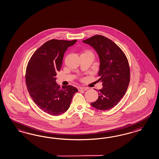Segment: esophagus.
<instances>
[{"label":"esophagus","mask_w":159,"mask_h":159,"mask_svg":"<svg viewBox=\"0 0 159 159\" xmlns=\"http://www.w3.org/2000/svg\"><path fill=\"white\" fill-rule=\"evenodd\" d=\"M88 89L87 87H78V90L79 91H86Z\"/></svg>","instance_id":"34e87169"}]
</instances>
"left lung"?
Listing matches in <instances>:
<instances>
[{"label":"left lung","mask_w":159,"mask_h":159,"mask_svg":"<svg viewBox=\"0 0 159 159\" xmlns=\"http://www.w3.org/2000/svg\"><path fill=\"white\" fill-rule=\"evenodd\" d=\"M95 49L100 59L98 81L102 83L98 98L91 103L101 111L113 108L124 96L130 80L128 59L120 48L111 39L96 35L83 41Z\"/></svg>","instance_id":"obj_1"}]
</instances>
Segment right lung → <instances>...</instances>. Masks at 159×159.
Returning <instances> with one entry per match:
<instances>
[{
    "mask_svg": "<svg viewBox=\"0 0 159 159\" xmlns=\"http://www.w3.org/2000/svg\"><path fill=\"white\" fill-rule=\"evenodd\" d=\"M76 41L49 40L33 53L28 63L25 80L29 94L39 108L51 116L67 111L73 96L78 92L70 85L61 89L55 77L62 66L64 53Z\"/></svg>",
    "mask_w": 159,
    "mask_h": 159,
    "instance_id": "obj_1",
    "label": "right lung"
}]
</instances>
